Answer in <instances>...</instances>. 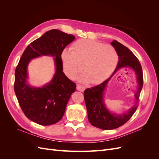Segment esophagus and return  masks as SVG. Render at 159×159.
I'll use <instances>...</instances> for the list:
<instances>
[{
	"label": "esophagus",
	"instance_id": "1",
	"mask_svg": "<svg viewBox=\"0 0 159 159\" xmlns=\"http://www.w3.org/2000/svg\"><path fill=\"white\" fill-rule=\"evenodd\" d=\"M77 89L80 91H84L85 89V87H84L83 85H81L80 84H78L77 85Z\"/></svg>",
	"mask_w": 159,
	"mask_h": 159
}]
</instances>
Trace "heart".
Returning a JSON list of instances; mask_svg holds the SVG:
<instances>
[{
	"label": "heart",
	"instance_id": "b5f03b06",
	"mask_svg": "<svg viewBox=\"0 0 159 159\" xmlns=\"http://www.w3.org/2000/svg\"><path fill=\"white\" fill-rule=\"evenodd\" d=\"M72 52L64 50L61 58L64 71L74 80L82 71V82L98 84L107 78L117 65L119 56L112 46L89 39H80L74 43Z\"/></svg>",
	"mask_w": 159,
	"mask_h": 159
}]
</instances>
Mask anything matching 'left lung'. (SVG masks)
<instances>
[{"mask_svg": "<svg viewBox=\"0 0 159 159\" xmlns=\"http://www.w3.org/2000/svg\"><path fill=\"white\" fill-rule=\"evenodd\" d=\"M111 44L116 50L119 61L116 69L108 79L93 88L84 91V99L88 111L89 123L93 126L103 130L117 129L124 125L131 119L136 111L139 102V96L143 85L142 67L137 57L126 46L117 40ZM129 67L134 71L137 77L138 90L135 94V103L126 113L117 114L111 112L104 104V92L107 85L113 75L121 68Z\"/></svg>", "mask_w": 159, "mask_h": 159, "instance_id": "8db88e82", "label": "left lung"}]
</instances>
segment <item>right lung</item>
<instances>
[{"mask_svg": "<svg viewBox=\"0 0 159 159\" xmlns=\"http://www.w3.org/2000/svg\"><path fill=\"white\" fill-rule=\"evenodd\" d=\"M75 36L57 29L44 33L28 45L15 70L14 92L26 116L41 125H50L63 117L67 103L76 85L63 72L61 53ZM54 57L56 71L49 83L35 87L28 83L27 66L31 59L41 56Z\"/></svg>", "mask_w": 159, "mask_h": 159, "instance_id": "add662e5", "label": "right lung"}]
</instances>
